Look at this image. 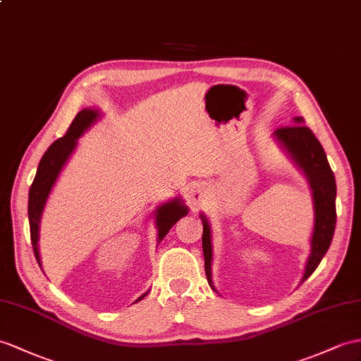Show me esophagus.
Masks as SVG:
<instances>
[{
	"label": "esophagus",
	"mask_w": 361,
	"mask_h": 361,
	"mask_svg": "<svg viewBox=\"0 0 361 361\" xmlns=\"http://www.w3.org/2000/svg\"><path fill=\"white\" fill-rule=\"evenodd\" d=\"M209 197L208 188L204 183H195L190 190V200L192 207H202Z\"/></svg>",
	"instance_id": "esophagus-1"
}]
</instances>
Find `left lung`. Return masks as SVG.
Instances as JSON below:
<instances>
[{
    "label": "left lung",
    "instance_id": "obj_1",
    "mask_svg": "<svg viewBox=\"0 0 361 361\" xmlns=\"http://www.w3.org/2000/svg\"><path fill=\"white\" fill-rule=\"evenodd\" d=\"M294 126L277 128L272 137L280 148L288 154L298 170H300L310 183L312 208H314V226L311 234V250L307 256L303 277L300 283L310 277L319 263L329 250V245L336 230V178L329 166L326 153H324L319 139L312 131L305 127V119L297 116L293 119ZM204 234H202V250L205 257V274L209 286L214 289L213 283V234L211 225L205 214L200 213Z\"/></svg>",
    "mask_w": 361,
    "mask_h": 361
}]
</instances>
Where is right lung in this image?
I'll return each mask as SVG.
<instances>
[{"label": "right lung", "mask_w": 361, "mask_h": 361, "mask_svg": "<svg viewBox=\"0 0 361 361\" xmlns=\"http://www.w3.org/2000/svg\"><path fill=\"white\" fill-rule=\"evenodd\" d=\"M99 118H101L99 109L89 107L79 111L72 124H70L67 133L63 137L55 140V142L49 147V150L41 157L37 176H35L30 191H29L30 239L33 245L35 257H37L39 267H41V256H39L38 240H39V224L44 213V207L47 204L51 188L55 187L61 171H63L67 161L70 159V156L73 154L75 148L78 145V139L81 137ZM187 214H188V207L180 197H174L157 207L154 211V224L157 228V239H156L157 243H161L164 237L166 235V233L170 231V228L178 222L179 219H182ZM147 294L148 291L140 295L139 298H136V302L142 300Z\"/></svg>", "instance_id": "add662e5"}]
</instances>
